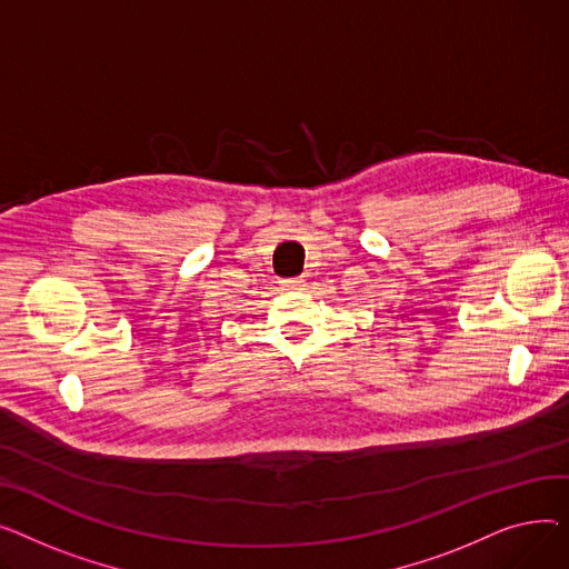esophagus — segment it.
<instances>
[{"mask_svg": "<svg viewBox=\"0 0 569 569\" xmlns=\"http://www.w3.org/2000/svg\"><path fill=\"white\" fill-rule=\"evenodd\" d=\"M282 287H287V289H303L306 280L303 278H284Z\"/></svg>", "mask_w": 569, "mask_h": 569, "instance_id": "34e87169", "label": "esophagus"}]
</instances>
